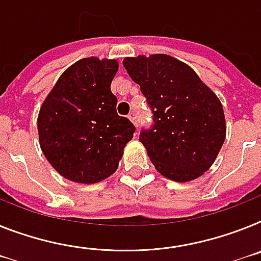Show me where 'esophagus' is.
Segmentation results:
<instances>
[{"label":"esophagus","mask_w":261,"mask_h":261,"mask_svg":"<svg viewBox=\"0 0 261 261\" xmlns=\"http://www.w3.org/2000/svg\"><path fill=\"white\" fill-rule=\"evenodd\" d=\"M128 118H130L131 122L137 126V115H135V111H131V113L128 114Z\"/></svg>","instance_id":"obj_1"}]
</instances>
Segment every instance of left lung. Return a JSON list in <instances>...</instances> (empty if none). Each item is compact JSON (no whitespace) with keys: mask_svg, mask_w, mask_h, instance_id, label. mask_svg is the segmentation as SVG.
Here are the masks:
<instances>
[{"mask_svg":"<svg viewBox=\"0 0 261 261\" xmlns=\"http://www.w3.org/2000/svg\"><path fill=\"white\" fill-rule=\"evenodd\" d=\"M123 66L152 113L139 141L155 168L175 181L200 176L225 139L220 100L191 67L166 54L126 58Z\"/></svg>","mask_w":261,"mask_h":261,"instance_id":"obj_1","label":"left lung"}]
</instances>
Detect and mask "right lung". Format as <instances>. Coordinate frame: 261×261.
Listing matches in <instances>:
<instances>
[{
  "instance_id": "right-lung-1",
  "label": "right lung",
  "mask_w": 261,
  "mask_h": 261,
  "mask_svg": "<svg viewBox=\"0 0 261 261\" xmlns=\"http://www.w3.org/2000/svg\"><path fill=\"white\" fill-rule=\"evenodd\" d=\"M118 62L83 58L60 76L38 115L39 143L63 178L97 183L118 168L135 126L117 113Z\"/></svg>"
}]
</instances>
